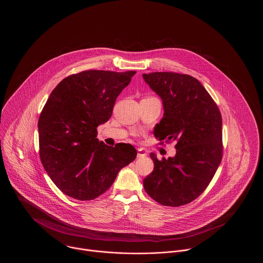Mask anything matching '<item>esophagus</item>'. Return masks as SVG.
<instances>
[{
    "label": "esophagus",
    "mask_w": 263,
    "mask_h": 263,
    "mask_svg": "<svg viewBox=\"0 0 263 263\" xmlns=\"http://www.w3.org/2000/svg\"><path fill=\"white\" fill-rule=\"evenodd\" d=\"M146 156H147V153H146V151L143 150V149H138V158H144V157H146Z\"/></svg>",
    "instance_id": "obj_1"
}]
</instances>
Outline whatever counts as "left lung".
Listing matches in <instances>:
<instances>
[{
	"label": "left lung",
	"instance_id": "1",
	"mask_svg": "<svg viewBox=\"0 0 263 263\" xmlns=\"http://www.w3.org/2000/svg\"><path fill=\"white\" fill-rule=\"evenodd\" d=\"M143 79L163 100V117L155 127V137L176 141L173 158L160 161L151 153L154 171L144 179V188L162 205L182 206L206 189L221 163V112L191 76L155 72L143 74Z\"/></svg>",
	"mask_w": 263,
	"mask_h": 263
}]
</instances>
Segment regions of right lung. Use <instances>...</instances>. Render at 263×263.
I'll use <instances>...</instances> for the list:
<instances>
[{
	"mask_svg": "<svg viewBox=\"0 0 263 263\" xmlns=\"http://www.w3.org/2000/svg\"><path fill=\"white\" fill-rule=\"evenodd\" d=\"M135 74L88 70L65 78L52 90L38 120L39 155L66 195L81 201L99 197L135 160L132 145L110 147L97 138V128L111 117L115 100Z\"/></svg>",
	"mask_w": 263,
	"mask_h": 263,
	"instance_id": "right-lung-1",
	"label": "right lung"
}]
</instances>
